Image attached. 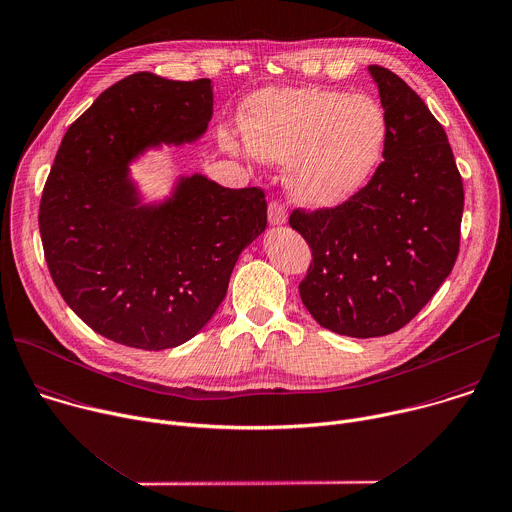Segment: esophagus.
<instances>
[{"label": "esophagus", "mask_w": 512, "mask_h": 512, "mask_svg": "<svg viewBox=\"0 0 512 512\" xmlns=\"http://www.w3.org/2000/svg\"><path fill=\"white\" fill-rule=\"evenodd\" d=\"M267 217L271 225H283L287 221V209L279 201H271L267 209Z\"/></svg>", "instance_id": "1"}]
</instances>
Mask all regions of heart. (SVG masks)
<instances>
[{
  "instance_id": "obj_1",
  "label": "heart",
  "mask_w": 512,
  "mask_h": 512,
  "mask_svg": "<svg viewBox=\"0 0 512 512\" xmlns=\"http://www.w3.org/2000/svg\"><path fill=\"white\" fill-rule=\"evenodd\" d=\"M249 150L289 164L291 195L311 207H335L358 195L380 166L390 124L378 100L325 88H265L243 112ZM229 150H245L225 134Z\"/></svg>"
}]
</instances>
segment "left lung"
<instances>
[{"label": "left lung", "instance_id": "obj_1", "mask_svg": "<svg viewBox=\"0 0 512 512\" xmlns=\"http://www.w3.org/2000/svg\"><path fill=\"white\" fill-rule=\"evenodd\" d=\"M390 136L370 183L333 209H295L311 247L299 295L335 333L380 337L404 327L450 275L460 247L462 179L442 124L394 72L368 68Z\"/></svg>", "mask_w": 512, "mask_h": 512}]
</instances>
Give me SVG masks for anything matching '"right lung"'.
I'll return each mask as SVG.
<instances>
[{"instance_id": "add662e5", "label": "right lung", "mask_w": 512, "mask_h": 512, "mask_svg": "<svg viewBox=\"0 0 512 512\" xmlns=\"http://www.w3.org/2000/svg\"><path fill=\"white\" fill-rule=\"evenodd\" d=\"M213 116L209 78L150 72L106 88L68 128L40 201L50 275L74 313L116 344L158 352L197 335L227 295L241 251L267 227L259 187L183 177L173 199L140 205L128 162L193 142Z\"/></svg>"}]
</instances>
